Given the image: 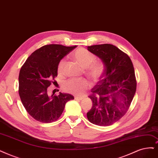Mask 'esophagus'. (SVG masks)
<instances>
[{"instance_id": "1", "label": "esophagus", "mask_w": 158, "mask_h": 158, "mask_svg": "<svg viewBox=\"0 0 158 158\" xmlns=\"http://www.w3.org/2000/svg\"><path fill=\"white\" fill-rule=\"evenodd\" d=\"M75 100H82L83 99V97H79V96H75L74 97Z\"/></svg>"}]
</instances>
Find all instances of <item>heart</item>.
I'll list each match as a JSON object with an SVG mask.
<instances>
[{
    "label": "heart",
    "instance_id": "b5f03b06",
    "mask_svg": "<svg viewBox=\"0 0 158 158\" xmlns=\"http://www.w3.org/2000/svg\"><path fill=\"white\" fill-rule=\"evenodd\" d=\"M73 59L81 66L85 68L86 75L94 82L100 79L104 72V66L101 62L95 61L96 56L84 48H79L75 50L72 55ZM65 60H61L58 63L57 71L59 74L64 72ZM90 84L85 79H70L63 84V89L70 94L80 96L88 90Z\"/></svg>",
    "mask_w": 158,
    "mask_h": 158
}]
</instances>
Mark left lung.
Segmentation results:
<instances>
[{
	"label": "left lung",
	"mask_w": 158,
	"mask_h": 158,
	"mask_svg": "<svg viewBox=\"0 0 158 158\" xmlns=\"http://www.w3.org/2000/svg\"><path fill=\"white\" fill-rule=\"evenodd\" d=\"M88 50L100 58L105 69L89 96L93 106L87 118L98 126L112 125L125 115L135 94L133 63L129 56L112 44L88 46Z\"/></svg>",
	"instance_id": "left-lung-1"
}]
</instances>
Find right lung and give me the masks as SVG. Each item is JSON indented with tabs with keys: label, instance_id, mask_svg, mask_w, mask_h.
I'll return each mask as SVG.
<instances>
[{
	"label": "right lung",
	"instance_id": "add662e5",
	"mask_svg": "<svg viewBox=\"0 0 158 158\" xmlns=\"http://www.w3.org/2000/svg\"><path fill=\"white\" fill-rule=\"evenodd\" d=\"M76 47L44 45L34 51L22 66L19 75V94L26 110L36 120L42 123L56 121L66 102L74 99L72 95L61 92L50 96L48 88L55 83L58 63Z\"/></svg>",
	"mask_w": 158,
	"mask_h": 158
}]
</instances>
